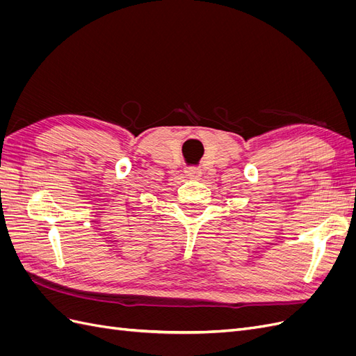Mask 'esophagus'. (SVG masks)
<instances>
[{
  "mask_svg": "<svg viewBox=\"0 0 356 356\" xmlns=\"http://www.w3.org/2000/svg\"><path fill=\"white\" fill-rule=\"evenodd\" d=\"M186 175H187L188 178L197 179V178L202 177V170H200L199 168H188V169H186Z\"/></svg>",
  "mask_w": 356,
  "mask_h": 356,
  "instance_id": "34e87169",
  "label": "esophagus"
}]
</instances>
